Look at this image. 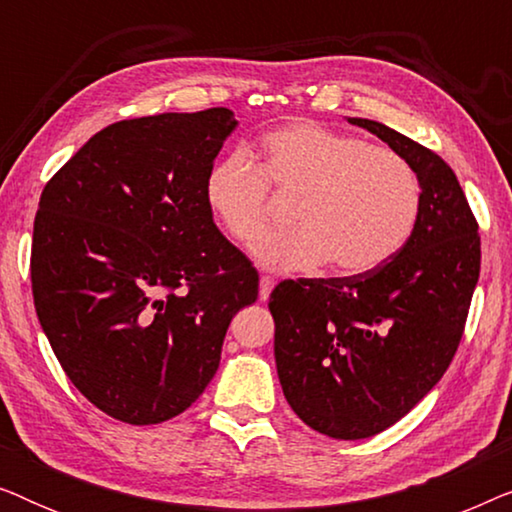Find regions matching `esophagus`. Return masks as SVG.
<instances>
[{
	"label": "esophagus",
	"mask_w": 512,
	"mask_h": 512,
	"mask_svg": "<svg viewBox=\"0 0 512 512\" xmlns=\"http://www.w3.org/2000/svg\"><path fill=\"white\" fill-rule=\"evenodd\" d=\"M272 286H275V279H272L270 275H263L261 277V289H258V296H261V300H268L270 298Z\"/></svg>",
	"instance_id": "1"
}]
</instances>
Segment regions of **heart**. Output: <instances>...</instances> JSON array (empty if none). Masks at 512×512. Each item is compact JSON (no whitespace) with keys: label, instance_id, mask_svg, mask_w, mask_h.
Listing matches in <instances>:
<instances>
[{"label":"heart","instance_id":"obj_1","mask_svg":"<svg viewBox=\"0 0 512 512\" xmlns=\"http://www.w3.org/2000/svg\"><path fill=\"white\" fill-rule=\"evenodd\" d=\"M263 165L237 146L207 170L205 202L223 233L254 242L272 221V191L298 195V226L256 244L270 270L331 261L342 275L380 268L410 240L422 212V181L401 153L319 123H291L261 139Z\"/></svg>","mask_w":512,"mask_h":512}]
</instances>
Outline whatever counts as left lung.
Wrapping results in <instances>:
<instances>
[{
  "label": "left lung",
  "instance_id": "obj_1",
  "mask_svg": "<svg viewBox=\"0 0 512 512\" xmlns=\"http://www.w3.org/2000/svg\"><path fill=\"white\" fill-rule=\"evenodd\" d=\"M422 181L410 240L352 277L284 279L270 293L275 361L293 412L324 436L370 438L415 408L450 368L480 277V235L457 174L436 151L349 118Z\"/></svg>",
  "mask_w": 512,
  "mask_h": 512
}]
</instances>
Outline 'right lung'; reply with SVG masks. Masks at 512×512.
I'll list each match as a JSON object with an SVG mask.
<instances>
[{"label": "right lung", "instance_id": "right-lung-1", "mask_svg": "<svg viewBox=\"0 0 512 512\" xmlns=\"http://www.w3.org/2000/svg\"><path fill=\"white\" fill-rule=\"evenodd\" d=\"M226 107L111 123L48 179L34 216V310L62 370L118 422L177 417L212 380L258 272L214 226L205 177Z\"/></svg>", "mask_w": 512, "mask_h": 512}]
</instances>
